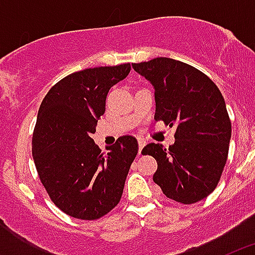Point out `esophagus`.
I'll return each mask as SVG.
<instances>
[{"instance_id": "esophagus-1", "label": "esophagus", "mask_w": 255, "mask_h": 255, "mask_svg": "<svg viewBox=\"0 0 255 255\" xmlns=\"http://www.w3.org/2000/svg\"><path fill=\"white\" fill-rule=\"evenodd\" d=\"M138 144H139V154H141V149L144 148V145H145V140L141 138L138 139Z\"/></svg>"}]
</instances>
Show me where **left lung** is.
<instances>
[{"mask_svg":"<svg viewBox=\"0 0 255 255\" xmlns=\"http://www.w3.org/2000/svg\"><path fill=\"white\" fill-rule=\"evenodd\" d=\"M132 67L154 87V120L176 125L172 145L150 143L141 150L158 164L153 181L170 199L197 203L215 190L227 161L231 121L224 97L206 74L181 61L157 57Z\"/></svg>","mask_w":255,"mask_h":255,"instance_id":"8db88e82","label":"left lung"}]
</instances>
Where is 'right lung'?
I'll use <instances>...</instances> for the list:
<instances>
[{"label": "right lung", "mask_w": 255, "mask_h": 255, "mask_svg": "<svg viewBox=\"0 0 255 255\" xmlns=\"http://www.w3.org/2000/svg\"><path fill=\"white\" fill-rule=\"evenodd\" d=\"M130 64L85 69L61 79L38 111L31 152L40 182L66 215L98 220L119 204L138 141L125 135L102 153L92 139L106 97Z\"/></svg>", "instance_id": "1"}]
</instances>
